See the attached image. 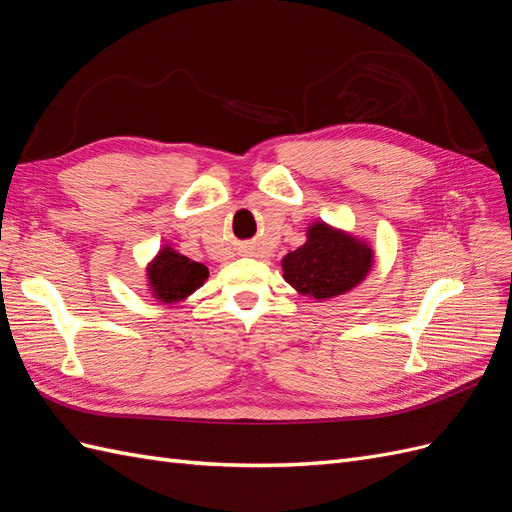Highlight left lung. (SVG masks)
I'll use <instances>...</instances> for the list:
<instances>
[{"label": "left lung", "instance_id": "obj_1", "mask_svg": "<svg viewBox=\"0 0 512 512\" xmlns=\"http://www.w3.org/2000/svg\"><path fill=\"white\" fill-rule=\"evenodd\" d=\"M374 262L371 247L344 230L316 222L307 228V241L284 256V280L305 297L331 299L365 280Z\"/></svg>", "mask_w": 512, "mask_h": 512}]
</instances>
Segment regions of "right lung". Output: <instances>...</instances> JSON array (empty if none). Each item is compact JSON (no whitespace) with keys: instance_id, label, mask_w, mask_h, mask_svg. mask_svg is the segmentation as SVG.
I'll list each match as a JSON object with an SVG mask.
<instances>
[{"instance_id":"obj_1","label":"right lung","mask_w":512,"mask_h":512,"mask_svg":"<svg viewBox=\"0 0 512 512\" xmlns=\"http://www.w3.org/2000/svg\"><path fill=\"white\" fill-rule=\"evenodd\" d=\"M209 269L203 262L181 256L173 247H162L160 254L149 262L147 280L151 294L164 303H179L205 284Z\"/></svg>"}]
</instances>
